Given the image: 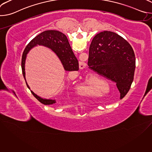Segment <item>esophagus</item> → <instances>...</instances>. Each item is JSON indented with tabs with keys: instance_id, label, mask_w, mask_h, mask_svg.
<instances>
[{
	"instance_id": "34e87169",
	"label": "esophagus",
	"mask_w": 152,
	"mask_h": 152,
	"mask_svg": "<svg viewBox=\"0 0 152 152\" xmlns=\"http://www.w3.org/2000/svg\"><path fill=\"white\" fill-rule=\"evenodd\" d=\"M85 67H86L85 64H80V66H79V68H80V69H84Z\"/></svg>"
}]
</instances>
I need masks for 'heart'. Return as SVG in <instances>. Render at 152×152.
<instances>
[{
  "label": "heart",
  "instance_id": "b5f03b06",
  "mask_svg": "<svg viewBox=\"0 0 152 152\" xmlns=\"http://www.w3.org/2000/svg\"><path fill=\"white\" fill-rule=\"evenodd\" d=\"M97 90L100 94H104L108 91L106 82L97 76L90 77L84 84H79L76 87L79 94L86 96H97Z\"/></svg>",
  "mask_w": 152,
  "mask_h": 152
}]
</instances>
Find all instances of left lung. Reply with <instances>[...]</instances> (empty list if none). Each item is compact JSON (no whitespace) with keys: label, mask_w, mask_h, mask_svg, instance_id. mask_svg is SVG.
I'll return each instance as SVG.
<instances>
[{"label":"left lung","mask_w":152,"mask_h":152,"mask_svg":"<svg viewBox=\"0 0 152 152\" xmlns=\"http://www.w3.org/2000/svg\"><path fill=\"white\" fill-rule=\"evenodd\" d=\"M89 68L116 83L123 98L131 88L135 69V56L129 43L111 31L97 34L89 49Z\"/></svg>","instance_id":"left-lung-1"}]
</instances>
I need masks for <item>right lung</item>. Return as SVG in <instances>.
Wrapping results in <instances>:
<instances>
[{"label":"right lung","mask_w":152,"mask_h":152,"mask_svg":"<svg viewBox=\"0 0 152 152\" xmlns=\"http://www.w3.org/2000/svg\"><path fill=\"white\" fill-rule=\"evenodd\" d=\"M43 46L50 49L60 59L64 69L66 71L79 70V62L73 52L69 42L66 35L55 30H49L41 32L32 39L26 47L21 59V69L23 77L25 79L28 87L30 89L25 78V61L27 54L35 46ZM31 92L34 96L41 103L48 105L56 103V101L53 99H42L32 91Z\"/></svg>","instance_id":"add662e5"}]
</instances>
